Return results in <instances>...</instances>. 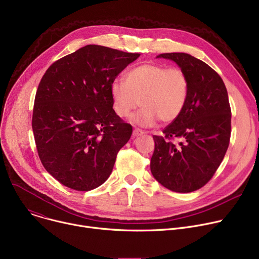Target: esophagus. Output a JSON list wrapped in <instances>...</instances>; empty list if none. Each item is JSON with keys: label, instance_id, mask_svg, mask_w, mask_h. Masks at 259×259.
I'll use <instances>...</instances> for the list:
<instances>
[{"label": "esophagus", "instance_id": "34e87169", "mask_svg": "<svg viewBox=\"0 0 259 259\" xmlns=\"http://www.w3.org/2000/svg\"><path fill=\"white\" fill-rule=\"evenodd\" d=\"M144 133H145V131H143V130L139 129V128H135V129L133 130V136H134V137H137V136H140V135H143Z\"/></svg>", "mask_w": 259, "mask_h": 259}]
</instances>
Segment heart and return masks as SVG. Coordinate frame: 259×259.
Returning <instances> with one entry per match:
<instances>
[{
  "label": "heart",
  "instance_id": "heart-1",
  "mask_svg": "<svg viewBox=\"0 0 259 259\" xmlns=\"http://www.w3.org/2000/svg\"><path fill=\"white\" fill-rule=\"evenodd\" d=\"M189 79L180 67L158 63H144L110 85L113 109L120 117H128L140 105L143 108L132 120L142 126H152L160 119L171 123L183 112L189 96Z\"/></svg>",
  "mask_w": 259,
  "mask_h": 259
}]
</instances>
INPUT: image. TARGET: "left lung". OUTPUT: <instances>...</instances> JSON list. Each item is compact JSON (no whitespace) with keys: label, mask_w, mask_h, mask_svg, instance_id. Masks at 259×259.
Returning <instances> with one entry per match:
<instances>
[{"label":"left lung","mask_w":259,"mask_h":259,"mask_svg":"<svg viewBox=\"0 0 259 259\" xmlns=\"http://www.w3.org/2000/svg\"><path fill=\"white\" fill-rule=\"evenodd\" d=\"M187 74L189 96L181 115L163 135H153L151 171L176 193H192L214 175L230 143L231 108L220 75L202 60L185 53H163Z\"/></svg>","instance_id":"1"}]
</instances>
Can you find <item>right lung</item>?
<instances>
[{
  "label": "right lung",
  "mask_w": 259,
  "mask_h": 259,
  "mask_svg": "<svg viewBox=\"0 0 259 259\" xmlns=\"http://www.w3.org/2000/svg\"><path fill=\"white\" fill-rule=\"evenodd\" d=\"M97 45L52 63L34 100L32 129L39 159L57 181L88 192L110 176L132 126L112 106L110 85L140 57Z\"/></svg>",
  "instance_id": "1"
}]
</instances>
